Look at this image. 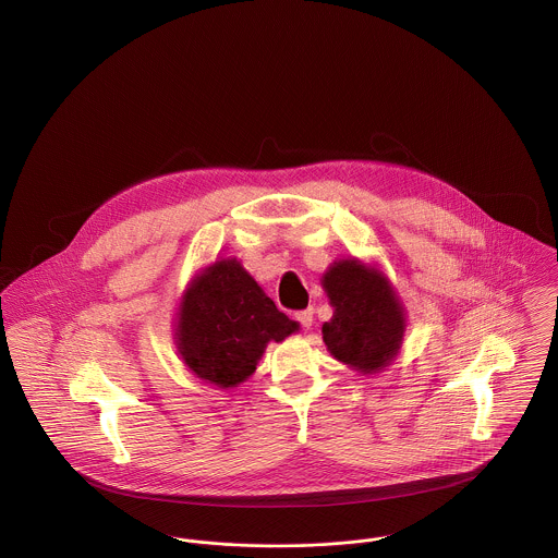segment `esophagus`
Returning <instances> with one entry per match:
<instances>
[{"label":"esophagus","instance_id":"1","mask_svg":"<svg viewBox=\"0 0 558 558\" xmlns=\"http://www.w3.org/2000/svg\"><path fill=\"white\" fill-rule=\"evenodd\" d=\"M312 314H314V310L312 308L302 310V312H298V320H300V323H302V325H304L306 329H310V327H312V320H314V318H312Z\"/></svg>","mask_w":558,"mask_h":558}]
</instances>
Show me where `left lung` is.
<instances>
[{
    "label": "left lung",
    "mask_w": 558,
    "mask_h": 558,
    "mask_svg": "<svg viewBox=\"0 0 558 558\" xmlns=\"http://www.w3.org/2000/svg\"><path fill=\"white\" fill-rule=\"evenodd\" d=\"M333 316L323 325L327 351L353 371L376 374L400 353L407 310L389 278L355 256L333 260L320 278Z\"/></svg>",
    "instance_id": "8db88e82"
}]
</instances>
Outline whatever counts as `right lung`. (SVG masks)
Wrapping results in <instances>:
<instances>
[{
    "label": "right lung",
    "mask_w": 558,
    "mask_h": 558,
    "mask_svg": "<svg viewBox=\"0 0 558 558\" xmlns=\"http://www.w3.org/2000/svg\"><path fill=\"white\" fill-rule=\"evenodd\" d=\"M300 331V323L265 295L238 258H220L194 274L178 306L175 347L201 380L233 389L256 371L269 342Z\"/></svg>",
    "instance_id": "right-lung-1"
}]
</instances>
